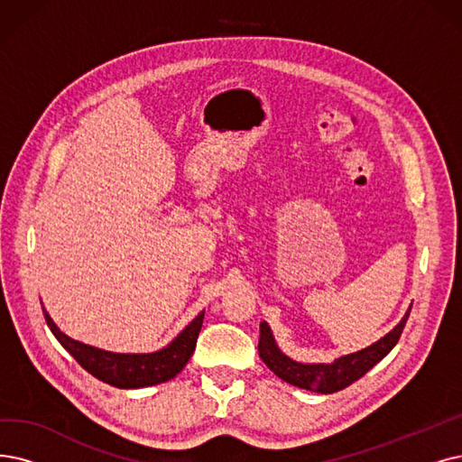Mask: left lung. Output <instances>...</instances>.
Segmentation results:
<instances>
[{
	"instance_id": "left-lung-1",
	"label": "left lung",
	"mask_w": 462,
	"mask_h": 462,
	"mask_svg": "<svg viewBox=\"0 0 462 462\" xmlns=\"http://www.w3.org/2000/svg\"><path fill=\"white\" fill-rule=\"evenodd\" d=\"M410 312L411 307L389 334L375 341L374 345L358 350V353L339 356L331 364H303L291 360L276 346L273 331L267 322L260 324V345H257V350H260L263 364L276 377H281L282 381L293 386H300V389H307L320 394H331L343 391L348 384L358 381L362 375L370 372L377 362H381L391 353L402 336Z\"/></svg>"
}]
</instances>
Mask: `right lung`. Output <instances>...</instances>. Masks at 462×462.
<instances>
[{"label":"right lung","mask_w":462,"mask_h":462,"mask_svg":"<svg viewBox=\"0 0 462 462\" xmlns=\"http://www.w3.org/2000/svg\"><path fill=\"white\" fill-rule=\"evenodd\" d=\"M43 317L49 329L52 331V336L59 339V343L90 375H95L97 379L107 384L117 386V389H142V386H152L171 381L186 367L195 350L199 331L202 328V319H205V310L199 312V315L180 331L178 337L172 339V343L147 355L109 353V350L85 345L81 341L68 337L64 331H60L45 309Z\"/></svg>","instance_id":"add662e5"}]
</instances>
